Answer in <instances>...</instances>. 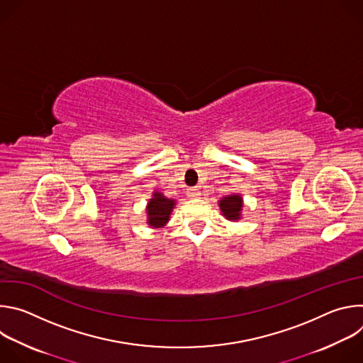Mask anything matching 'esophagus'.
<instances>
[{
  "label": "esophagus",
  "instance_id": "esophagus-1",
  "mask_svg": "<svg viewBox=\"0 0 363 363\" xmlns=\"http://www.w3.org/2000/svg\"><path fill=\"white\" fill-rule=\"evenodd\" d=\"M199 195H201V191H199L198 186H194V188H189V189H188V196H191V198H198Z\"/></svg>",
  "mask_w": 363,
  "mask_h": 363
}]
</instances>
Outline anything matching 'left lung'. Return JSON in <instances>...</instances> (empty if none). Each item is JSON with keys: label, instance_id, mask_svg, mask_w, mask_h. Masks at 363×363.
I'll return each instance as SVG.
<instances>
[{"label": "left lung", "instance_id": "1", "mask_svg": "<svg viewBox=\"0 0 363 363\" xmlns=\"http://www.w3.org/2000/svg\"><path fill=\"white\" fill-rule=\"evenodd\" d=\"M218 205H220L223 214L225 216V218H228V220L240 218V213L242 208V199L240 195H228V196L223 198L218 202Z\"/></svg>", "mask_w": 363, "mask_h": 363}]
</instances>
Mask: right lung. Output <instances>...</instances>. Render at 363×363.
Segmentation results:
<instances>
[{"instance_id": "obj_1", "label": "right lung", "mask_w": 363, "mask_h": 363, "mask_svg": "<svg viewBox=\"0 0 363 363\" xmlns=\"http://www.w3.org/2000/svg\"><path fill=\"white\" fill-rule=\"evenodd\" d=\"M174 205H175L174 199L165 198L161 192H155L153 198L147 203V210H146L149 225L153 228L164 227L169 220Z\"/></svg>"}]
</instances>
